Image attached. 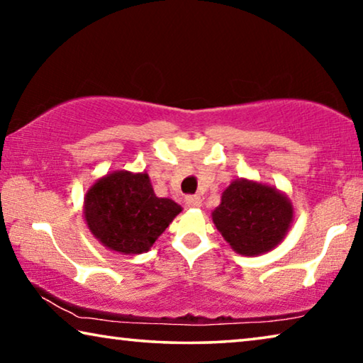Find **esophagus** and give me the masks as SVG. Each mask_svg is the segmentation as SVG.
<instances>
[{
	"instance_id": "obj_1",
	"label": "esophagus",
	"mask_w": 363,
	"mask_h": 363,
	"mask_svg": "<svg viewBox=\"0 0 363 363\" xmlns=\"http://www.w3.org/2000/svg\"><path fill=\"white\" fill-rule=\"evenodd\" d=\"M184 202H186L187 206H191V208H199L202 205V199H200V195H187Z\"/></svg>"
}]
</instances>
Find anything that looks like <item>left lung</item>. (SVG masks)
<instances>
[{"label": "left lung", "mask_w": 363, "mask_h": 363, "mask_svg": "<svg viewBox=\"0 0 363 363\" xmlns=\"http://www.w3.org/2000/svg\"><path fill=\"white\" fill-rule=\"evenodd\" d=\"M292 221V205L276 189L252 181H234L223 192L213 223L240 255L274 249Z\"/></svg>", "instance_id": "1"}]
</instances>
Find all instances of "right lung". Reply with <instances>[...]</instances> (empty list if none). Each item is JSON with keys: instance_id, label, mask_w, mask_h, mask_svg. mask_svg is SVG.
<instances>
[{"instance_id": "1", "label": "right lung", "mask_w": 363, "mask_h": 363, "mask_svg": "<svg viewBox=\"0 0 363 363\" xmlns=\"http://www.w3.org/2000/svg\"><path fill=\"white\" fill-rule=\"evenodd\" d=\"M181 206L158 199L147 174L116 171L91 186L84 213L91 234L121 254H143L169 226Z\"/></svg>"}]
</instances>
